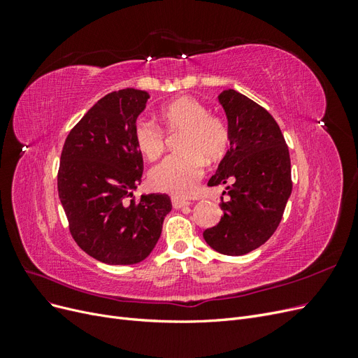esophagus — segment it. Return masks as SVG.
I'll return each mask as SVG.
<instances>
[{"label": "esophagus", "instance_id": "34e87169", "mask_svg": "<svg viewBox=\"0 0 358 358\" xmlns=\"http://www.w3.org/2000/svg\"><path fill=\"white\" fill-rule=\"evenodd\" d=\"M171 204H173V208H175V209H180V208H183V206H188L189 201L185 200V199L171 197Z\"/></svg>", "mask_w": 358, "mask_h": 358}]
</instances>
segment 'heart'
Segmentation results:
<instances>
[{"mask_svg":"<svg viewBox=\"0 0 358 358\" xmlns=\"http://www.w3.org/2000/svg\"><path fill=\"white\" fill-rule=\"evenodd\" d=\"M169 133H180L178 150L149 171V182L155 189L188 196L203 178L204 159L220 161L229 149L230 136L225 124L209 115L208 107L191 96H179L159 109ZM134 142L148 159L158 158L166 149V134L154 121L140 117L133 129Z\"/></svg>","mask_w":358,"mask_h":358,"instance_id":"1","label":"heart"}]
</instances>
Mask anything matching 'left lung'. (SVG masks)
Segmentation results:
<instances>
[{
	"mask_svg": "<svg viewBox=\"0 0 358 358\" xmlns=\"http://www.w3.org/2000/svg\"><path fill=\"white\" fill-rule=\"evenodd\" d=\"M218 100L230 149L208 185H230L221 197V221L203 237L216 252L243 255L266 243L282 220L292 189L291 161L282 131L264 107L234 90Z\"/></svg>",
	"mask_w": 358,
	"mask_h": 358,
	"instance_id": "8db88e82",
	"label": "left lung"
}]
</instances>
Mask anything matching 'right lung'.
I'll list each match as a JSON object with an SVG mask.
<instances>
[{
  "label": "right lung",
  "mask_w": 358,
  "mask_h": 358,
  "mask_svg": "<svg viewBox=\"0 0 358 358\" xmlns=\"http://www.w3.org/2000/svg\"><path fill=\"white\" fill-rule=\"evenodd\" d=\"M149 94L134 88L104 95L73 127L62 148L58 194L74 242L106 264H136L152 252L167 194L134 189L143 175V157L133 129Z\"/></svg>",
  "instance_id": "1"
}]
</instances>
